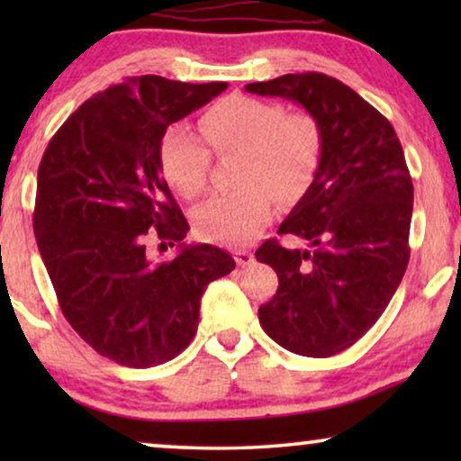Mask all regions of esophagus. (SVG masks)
Instances as JSON below:
<instances>
[{"label":"esophagus","mask_w":461,"mask_h":461,"mask_svg":"<svg viewBox=\"0 0 461 461\" xmlns=\"http://www.w3.org/2000/svg\"><path fill=\"white\" fill-rule=\"evenodd\" d=\"M235 260L239 267H249L251 262H254V254H251L249 249H237L235 251Z\"/></svg>","instance_id":"obj_1"}]
</instances>
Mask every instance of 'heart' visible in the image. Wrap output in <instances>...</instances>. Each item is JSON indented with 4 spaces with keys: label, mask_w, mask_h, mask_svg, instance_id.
Listing matches in <instances>:
<instances>
[{
    "label": "heart",
    "mask_w": 461,
    "mask_h": 461,
    "mask_svg": "<svg viewBox=\"0 0 461 461\" xmlns=\"http://www.w3.org/2000/svg\"><path fill=\"white\" fill-rule=\"evenodd\" d=\"M216 155H241L230 193L207 199L194 212V226L207 241L239 245L260 235L275 213V197L292 203L312 185L323 157V130L311 113H287L281 103L229 96L199 122ZM207 144L182 125L166 131L161 172L182 197L205 191L212 169Z\"/></svg>",
    "instance_id": "obj_1"
}]
</instances>
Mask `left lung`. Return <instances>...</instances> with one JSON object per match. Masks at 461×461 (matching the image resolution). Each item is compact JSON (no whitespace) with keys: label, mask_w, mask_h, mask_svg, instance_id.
<instances>
[{"label":"left lung","mask_w":461,"mask_h":461,"mask_svg":"<svg viewBox=\"0 0 461 461\" xmlns=\"http://www.w3.org/2000/svg\"><path fill=\"white\" fill-rule=\"evenodd\" d=\"M245 90L294 100L323 130L317 176L279 226V235L308 248L268 239L256 249V260L279 276L258 317L283 348L333 357L382 317L405 275L413 212L405 155L388 119L330 75H281Z\"/></svg>","instance_id":"obj_1"}]
</instances>
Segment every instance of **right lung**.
Instances as JSON below:
<instances>
[{
	"label": "right lung",
	"mask_w": 461,
	"mask_h": 461,
	"mask_svg": "<svg viewBox=\"0 0 461 461\" xmlns=\"http://www.w3.org/2000/svg\"><path fill=\"white\" fill-rule=\"evenodd\" d=\"M226 90L128 77L87 98L50 140L37 172L33 230L60 311L98 355L125 367L172 361L197 333L201 295L235 260L185 245L188 222L161 176L169 125ZM178 242L155 261L146 241Z\"/></svg>",
	"instance_id": "1"
}]
</instances>
